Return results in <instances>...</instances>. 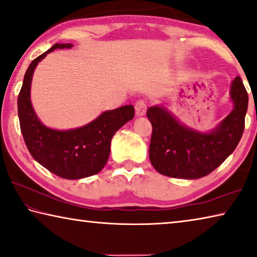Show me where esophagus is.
I'll return each instance as SVG.
<instances>
[{"instance_id":"obj_1","label":"esophagus","mask_w":257,"mask_h":257,"mask_svg":"<svg viewBox=\"0 0 257 257\" xmlns=\"http://www.w3.org/2000/svg\"><path fill=\"white\" fill-rule=\"evenodd\" d=\"M134 108H136L137 116H144L146 113V110H147L146 101L145 100H138L136 102V106H134Z\"/></svg>"}]
</instances>
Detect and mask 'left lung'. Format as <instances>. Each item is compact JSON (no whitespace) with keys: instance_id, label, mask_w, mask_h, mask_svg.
<instances>
[{"instance_id":"left-lung-1","label":"left lung","mask_w":257,"mask_h":257,"mask_svg":"<svg viewBox=\"0 0 257 257\" xmlns=\"http://www.w3.org/2000/svg\"><path fill=\"white\" fill-rule=\"evenodd\" d=\"M234 107L211 133H199L181 125L161 107H150L147 117L153 125L149 158L158 173L178 179H199L223 163L242 137L248 94L241 78L231 85Z\"/></svg>"}]
</instances>
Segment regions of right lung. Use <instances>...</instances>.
Masks as SVG:
<instances>
[{
  "instance_id": "obj_1",
  "label": "right lung",
  "mask_w": 257,
  "mask_h": 257,
  "mask_svg": "<svg viewBox=\"0 0 257 257\" xmlns=\"http://www.w3.org/2000/svg\"><path fill=\"white\" fill-rule=\"evenodd\" d=\"M71 46L70 43H56L31 62L18 95V116L25 144L33 158L62 179L76 180L102 170L110 154L113 134L133 118L134 107L128 104L104 111L90 124L69 131H57L42 124L31 103L34 69L54 49Z\"/></svg>"
}]
</instances>
